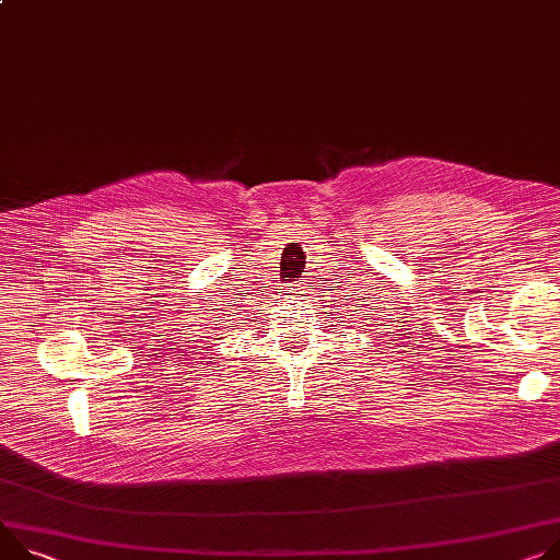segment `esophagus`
<instances>
[{
    "label": "esophagus",
    "instance_id": "obj_1",
    "mask_svg": "<svg viewBox=\"0 0 560 560\" xmlns=\"http://www.w3.org/2000/svg\"><path fill=\"white\" fill-rule=\"evenodd\" d=\"M293 287H295L293 291H298V293H300V291H305V289H307V280H305V278H303V280H298Z\"/></svg>",
    "mask_w": 560,
    "mask_h": 560
}]
</instances>
